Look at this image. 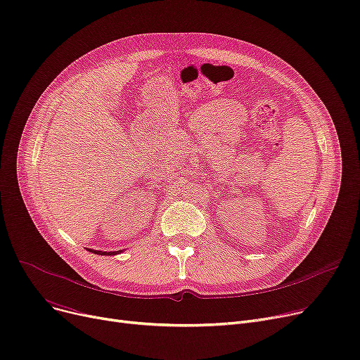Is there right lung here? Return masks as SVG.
Masks as SVG:
<instances>
[{"mask_svg": "<svg viewBox=\"0 0 360 360\" xmlns=\"http://www.w3.org/2000/svg\"><path fill=\"white\" fill-rule=\"evenodd\" d=\"M91 253L94 255H100V256H115V255H119L120 252L117 250V252H100V250H89Z\"/></svg>", "mask_w": 360, "mask_h": 360, "instance_id": "right-lung-1", "label": "right lung"}]
</instances>
